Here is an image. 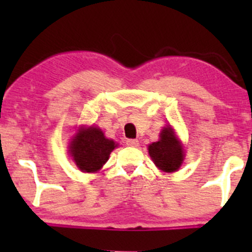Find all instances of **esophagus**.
Masks as SVG:
<instances>
[{"label":"esophagus","mask_w":252,"mask_h":252,"mask_svg":"<svg viewBox=\"0 0 252 252\" xmlns=\"http://www.w3.org/2000/svg\"><path fill=\"white\" fill-rule=\"evenodd\" d=\"M126 146L137 147L138 146V140H135V138H129V140H126Z\"/></svg>","instance_id":"1"}]
</instances>
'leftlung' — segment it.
Segmentation results:
<instances>
[{
	"label": "left lung",
	"instance_id": "1",
	"mask_svg": "<svg viewBox=\"0 0 252 252\" xmlns=\"http://www.w3.org/2000/svg\"><path fill=\"white\" fill-rule=\"evenodd\" d=\"M148 150L158 168L163 172H175L184 161V152L170 126L163 128L160 140L150 144Z\"/></svg>",
	"mask_w": 252,
	"mask_h": 252
}]
</instances>
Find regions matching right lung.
I'll return each mask as SVG.
<instances>
[{"instance_id":"right-lung-1","label":"right lung","mask_w":252,"mask_h":252,"mask_svg":"<svg viewBox=\"0 0 252 252\" xmlns=\"http://www.w3.org/2000/svg\"><path fill=\"white\" fill-rule=\"evenodd\" d=\"M116 144L104 136L98 128L80 129L71 142L70 153L74 162L83 172H97L108 161Z\"/></svg>"}]
</instances>
